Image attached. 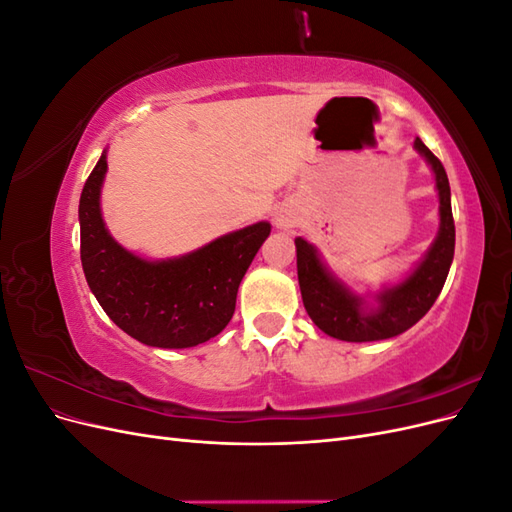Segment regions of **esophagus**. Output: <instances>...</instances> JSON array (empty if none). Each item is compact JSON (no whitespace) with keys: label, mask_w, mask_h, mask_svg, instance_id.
Instances as JSON below:
<instances>
[{"label":"esophagus","mask_w":512,"mask_h":512,"mask_svg":"<svg viewBox=\"0 0 512 512\" xmlns=\"http://www.w3.org/2000/svg\"><path fill=\"white\" fill-rule=\"evenodd\" d=\"M275 224H277V228H290L294 224V220H292V215L288 211L282 209V211L275 213Z\"/></svg>","instance_id":"obj_1"}]
</instances>
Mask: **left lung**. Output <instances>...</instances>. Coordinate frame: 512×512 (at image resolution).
<instances>
[{"instance_id": "obj_1", "label": "left lung", "mask_w": 512, "mask_h": 512, "mask_svg": "<svg viewBox=\"0 0 512 512\" xmlns=\"http://www.w3.org/2000/svg\"><path fill=\"white\" fill-rule=\"evenodd\" d=\"M436 177L440 198V228L421 262L393 286L378 292L359 294L324 265L316 245L303 237L297 245V273L303 305L316 327L342 342H378L401 335L421 320L446 282L455 256V222L451 209V185L442 162L425 147L421 138L414 141ZM371 298L374 304L367 302Z\"/></svg>"}]
</instances>
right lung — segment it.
Returning a JSON list of instances; mask_svg holds the SVG:
<instances>
[{"label": "right lung", "instance_id": "1", "mask_svg": "<svg viewBox=\"0 0 512 512\" xmlns=\"http://www.w3.org/2000/svg\"><path fill=\"white\" fill-rule=\"evenodd\" d=\"M106 149L79 203L85 280L121 331L153 348H192L224 331L237 290L271 232L256 222L175 258L147 260L119 245L102 220Z\"/></svg>", "mask_w": 512, "mask_h": 512}]
</instances>
